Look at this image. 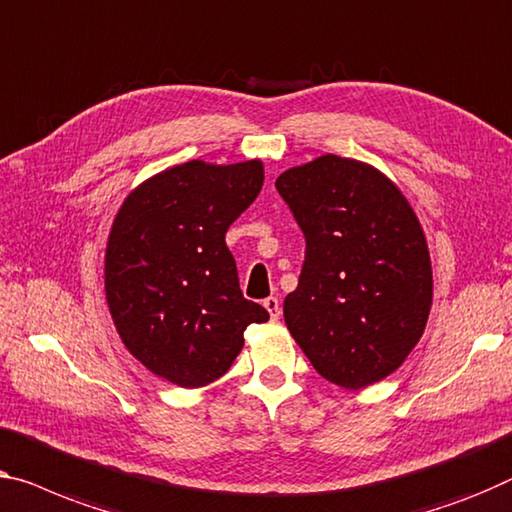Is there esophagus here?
<instances>
[{
    "mask_svg": "<svg viewBox=\"0 0 512 512\" xmlns=\"http://www.w3.org/2000/svg\"><path fill=\"white\" fill-rule=\"evenodd\" d=\"M264 308L269 310L271 319H278L280 317V301L276 299V296H269V299H264Z\"/></svg>",
    "mask_w": 512,
    "mask_h": 512,
    "instance_id": "esophagus-1",
    "label": "esophagus"
}]
</instances>
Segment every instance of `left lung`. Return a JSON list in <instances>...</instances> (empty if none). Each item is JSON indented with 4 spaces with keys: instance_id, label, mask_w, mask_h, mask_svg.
<instances>
[{
    "instance_id": "obj_1",
    "label": "left lung",
    "mask_w": 512,
    "mask_h": 512,
    "mask_svg": "<svg viewBox=\"0 0 512 512\" xmlns=\"http://www.w3.org/2000/svg\"><path fill=\"white\" fill-rule=\"evenodd\" d=\"M305 236L299 287L282 312L324 379L363 388L395 372L432 305L425 234L375 167L326 154L276 179Z\"/></svg>"
}]
</instances>
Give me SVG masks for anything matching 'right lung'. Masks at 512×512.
Instances as JSON below:
<instances>
[{"label":"right lung","instance_id":"1","mask_svg":"<svg viewBox=\"0 0 512 512\" xmlns=\"http://www.w3.org/2000/svg\"><path fill=\"white\" fill-rule=\"evenodd\" d=\"M264 183L259 160H190L133 190L105 250V296L137 361L181 388L223 377L243 331L269 319L243 299L225 234Z\"/></svg>","mask_w":512,"mask_h":512}]
</instances>
